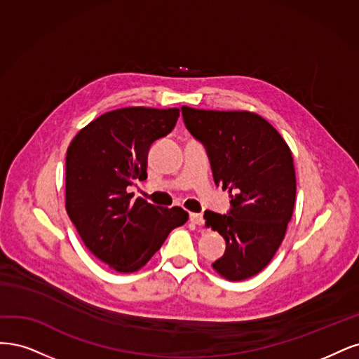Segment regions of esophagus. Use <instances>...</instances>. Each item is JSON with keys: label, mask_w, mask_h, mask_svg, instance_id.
<instances>
[{"label": "esophagus", "mask_w": 359, "mask_h": 359, "mask_svg": "<svg viewBox=\"0 0 359 359\" xmlns=\"http://www.w3.org/2000/svg\"><path fill=\"white\" fill-rule=\"evenodd\" d=\"M189 219H191V222L195 224V225H203L204 224V217H203L201 213H191Z\"/></svg>", "instance_id": "esophagus-1"}]
</instances>
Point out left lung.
Wrapping results in <instances>:
<instances>
[{
  "instance_id": "obj_1",
  "label": "left lung",
  "mask_w": 359,
  "mask_h": 359,
  "mask_svg": "<svg viewBox=\"0 0 359 359\" xmlns=\"http://www.w3.org/2000/svg\"><path fill=\"white\" fill-rule=\"evenodd\" d=\"M189 133L201 142L217 187L231 194L228 215L205 210V225L225 238L213 269L228 280L267 267L291 221L297 180L291 149L259 114L182 107Z\"/></svg>"
}]
</instances>
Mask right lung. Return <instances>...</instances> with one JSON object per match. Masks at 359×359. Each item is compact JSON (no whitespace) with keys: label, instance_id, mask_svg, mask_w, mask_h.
I'll return each instance as SVG.
<instances>
[{"label":"right lung","instance_id":"obj_1","mask_svg":"<svg viewBox=\"0 0 359 359\" xmlns=\"http://www.w3.org/2000/svg\"><path fill=\"white\" fill-rule=\"evenodd\" d=\"M179 109L125 107L80 130L65 159V209L85 246L119 273L155 255L172 229L188 221L182 207L131 200L126 188L147 177V154L175 128Z\"/></svg>","mask_w":359,"mask_h":359}]
</instances>
